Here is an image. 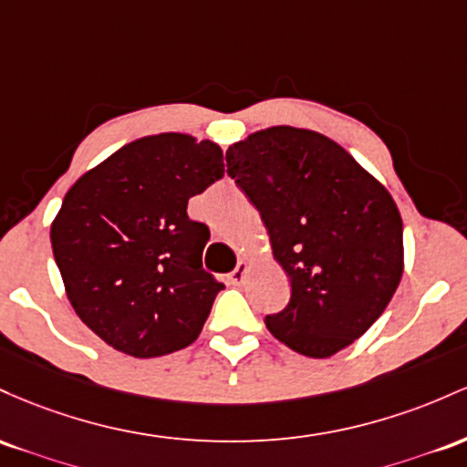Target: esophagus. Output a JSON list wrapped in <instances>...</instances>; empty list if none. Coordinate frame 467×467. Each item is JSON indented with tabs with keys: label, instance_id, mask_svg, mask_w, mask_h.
<instances>
[{
	"label": "esophagus",
	"instance_id": "esophagus-1",
	"mask_svg": "<svg viewBox=\"0 0 467 467\" xmlns=\"http://www.w3.org/2000/svg\"><path fill=\"white\" fill-rule=\"evenodd\" d=\"M247 271H249V262L247 260H240L238 266H235V269L232 271V275H229V280H232L234 285H243L244 275H247Z\"/></svg>",
	"mask_w": 467,
	"mask_h": 467
}]
</instances>
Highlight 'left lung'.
<instances>
[{
	"mask_svg": "<svg viewBox=\"0 0 467 467\" xmlns=\"http://www.w3.org/2000/svg\"><path fill=\"white\" fill-rule=\"evenodd\" d=\"M227 174L260 212L291 300L265 324L306 358H331L389 306L403 274L395 201L342 145L275 125L227 150Z\"/></svg>",
	"mask_w": 467,
	"mask_h": 467,
	"instance_id": "8db88e82",
	"label": "left lung"
}]
</instances>
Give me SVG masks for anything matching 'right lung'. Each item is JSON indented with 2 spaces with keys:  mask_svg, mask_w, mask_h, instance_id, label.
Returning a JSON list of instances; mask_svg holds the SVG:
<instances>
[{
  "mask_svg": "<svg viewBox=\"0 0 467 467\" xmlns=\"http://www.w3.org/2000/svg\"><path fill=\"white\" fill-rule=\"evenodd\" d=\"M224 174L212 140L143 136L86 171L52 220L50 243L72 308L132 358L190 347L218 291L202 269L207 224L187 202Z\"/></svg>",
  "mask_w": 467,
  "mask_h": 467,
  "instance_id": "right-lung-1",
  "label": "right lung"
}]
</instances>
